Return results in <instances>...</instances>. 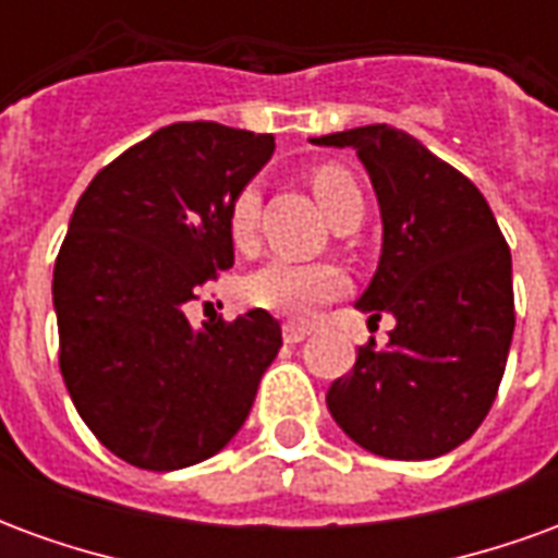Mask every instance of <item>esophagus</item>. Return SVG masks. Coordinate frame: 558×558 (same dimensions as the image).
<instances>
[{"label": "esophagus", "instance_id": "34e87169", "mask_svg": "<svg viewBox=\"0 0 558 558\" xmlns=\"http://www.w3.org/2000/svg\"><path fill=\"white\" fill-rule=\"evenodd\" d=\"M307 335H311V331L304 326H292V323L290 326H283V340H287V343H302Z\"/></svg>", "mask_w": 558, "mask_h": 558}]
</instances>
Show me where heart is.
Listing matches in <instances>:
<instances>
[{"label":"heart","instance_id":"1","mask_svg":"<svg viewBox=\"0 0 558 558\" xmlns=\"http://www.w3.org/2000/svg\"><path fill=\"white\" fill-rule=\"evenodd\" d=\"M359 191L352 175L340 167H323L314 172V194L328 218L343 206V199ZM259 184H242L227 208V232L235 251L251 254L256 247V218H259ZM347 292V275L328 263H295L271 259L244 278V302L287 319H307L319 304L335 302Z\"/></svg>","mask_w":558,"mask_h":558}]
</instances>
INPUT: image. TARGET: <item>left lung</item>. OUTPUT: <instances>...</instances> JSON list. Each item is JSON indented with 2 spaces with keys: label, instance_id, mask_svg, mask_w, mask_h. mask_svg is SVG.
<instances>
[{
  "label": "left lung",
  "instance_id": "left-lung-1",
  "mask_svg": "<svg viewBox=\"0 0 558 558\" xmlns=\"http://www.w3.org/2000/svg\"><path fill=\"white\" fill-rule=\"evenodd\" d=\"M316 146L355 148L374 184L383 251L355 307L395 316L386 350L359 347L331 383L328 412L388 460H433L490 412L514 338L511 251L487 199L407 131L364 125Z\"/></svg>",
  "mask_w": 558,
  "mask_h": 558
}]
</instances>
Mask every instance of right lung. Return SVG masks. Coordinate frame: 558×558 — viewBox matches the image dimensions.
Listing matches in <instances>:
<instances>
[{
  "instance_id": "obj_1",
  "label": "right lung",
  "mask_w": 558,
  "mask_h": 558,
  "mask_svg": "<svg viewBox=\"0 0 558 558\" xmlns=\"http://www.w3.org/2000/svg\"><path fill=\"white\" fill-rule=\"evenodd\" d=\"M271 134L175 122L107 163L53 268L59 367L80 418L125 463L194 466L242 430L280 350L268 311L191 326L184 304L232 268L227 208Z\"/></svg>"
}]
</instances>
